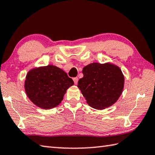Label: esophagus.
I'll return each mask as SVG.
<instances>
[{
  "mask_svg": "<svg viewBox=\"0 0 155 155\" xmlns=\"http://www.w3.org/2000/svg\"><path fill=\"white\" fill-rule=\"evenodd\" d=\"M73 81H74V83L75 85H77V84L78 83V78L77 77H74V78H73Z\"/></svg>",
  "mask_w": 155,
  "mask_h": 155,
  "instance_id": "esophagus-1",
  "label": "esophagus"
}]
</instances>
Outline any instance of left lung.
Returning <instances> with one entry per match:
<instances>
[{
  "instance_id": "left-lung-1",
  "label": "left lung",
  "mask_w": 155,
  "mask_h": 155,
  "mask_svg": "<svg viewBox=\"0 0 155 155\" xmlns=\"http://www.w3.org/2000/svg\"><path fill=\"white\" fill-rule=\"evenodd\" d=\"M83 74L77 87L92 108H108L121 95L124 76L118 66L110 63H92L84 67Z\"/></svg>"
}]
</instances>
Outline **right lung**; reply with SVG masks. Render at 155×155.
Listing matches in <instances>:
<instances>
[{"instance_id": "1", "label": "right lung", "mask_w": 155, "mask_h": 155, "mask_svg": "<svg viewBox=\"0 0 155 155\" xmlns=\"http://www.w3.org/2000/svg\"><path fill=\"white\" fill-rule=\"evenodd\" d=\"M74 81L66 73L53 65L33 68L28 72L24 87L27 96L43 109L55 108L63 100Z\"/></svg>"}]
</instances>
